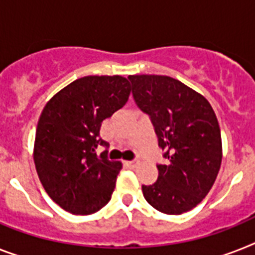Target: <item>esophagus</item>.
Wrapping results in <instances>:
<instances>
[{"label": "esophagus", "instance_id": "esophagus-1", "mask_svg": "<svg viewBox=\"0 0 255 255\" xmlns=\"http://www.w3.org/2000/svg\"><path fill=\"white\" fill-rule=\"evenodd\" d=\"M126 165V167L128 168H130V169H132V168H135L136 165H138V161H134V160H131V161H125V163H124Z\"/></svg>", "mask_w": 255, "mask_h": 255}]
</instances>
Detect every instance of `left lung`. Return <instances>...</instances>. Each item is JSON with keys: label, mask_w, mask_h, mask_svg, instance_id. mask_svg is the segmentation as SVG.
<instances>
[{"label": "left lung", "mask_w": 255, "mask_h": 255, "mask_svg": "<svg viewBox=\"0 0 255 255\" xmlns=\"http://www.w3.org/2000/svg\"><path fill=\"white\" fill-rule=\"evenodd\" d=\"M132 98L151 123L165 164L159 177L142 185L157 211L180 215L201 203L211 190L223 157L222 135L211 104L203 95L167 75H129Z\"/></svg>", "instance_id": "8db88e82"}]
</instances>
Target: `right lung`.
<instances>
[{
    "label": "right lung",
    "mask_w": 255,
    "mask_h": 255,
    "mask_svg": "<svg viewBox=\"0 0 255 255\" xmlns=\"http://www.w3.org/2000/svg\"><path fill=\"white\" fill-rule=\"evenodd\" d=\"M129 81L121 75H88L71 82L44 107L36 128L33 161L45 191L74 215H88L112 197L121 161L96 155L100 126L129 99Z\"/></svg>",
    "instance_id": "1"
}]
</instances>
